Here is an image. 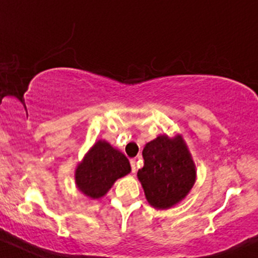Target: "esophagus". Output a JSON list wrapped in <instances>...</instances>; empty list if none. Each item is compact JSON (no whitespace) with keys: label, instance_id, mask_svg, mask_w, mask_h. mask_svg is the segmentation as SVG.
Wrapping results in <instances>:
<instances>
[{"label":"esophagus","instance_id":"1","mask_svg":"<svg viewBox=\"0 0 258 258\" xmlns=\"http://www.w3.org/2000/svg\"><path fill=\"white\" fill-rule=\"evenodd\" d=\"M130 163H131V170L135 174V172L137 171V166H136V159H131V161H130Z\"/></svg>","mask_w":258,"mask_h":258}]
</instances>
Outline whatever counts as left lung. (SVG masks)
I'll return each instance as SVG.
<instances>
[{"mask_svg":"<svg viewBox=\"0 0 258 258\" xmlns=\"http://www.w3.org/2000/svg\"><path fill=\"white\" fill-rule=\"evenodd\" d=\"M144 165L137 172L147 201L158 209L170 208L180 202L196 180V170L181 136H159L147 143Z\"/></svg>","mask_w":258,"mask_h":258,"instance_id":"left-lung-1","label":"left lung"}]
</instances>
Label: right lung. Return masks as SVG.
<instances>
[{
  "label": "right lung",
  "instance_id": "1",
  "mask_svg": "<svg viewBox=\"0 0 258 258\" xmlns=\"http://www.w3.org/2000/svg\"><path fill=\"white\" fill-rule=\"evenodd\" d=\"M131 171L126 157L105 141L92 147L76 170V183L79 191L90 198H100L114 182Z\"/></svg>",
  "mask_w": 258,
  "mask_h": 258
}]
</instances>
